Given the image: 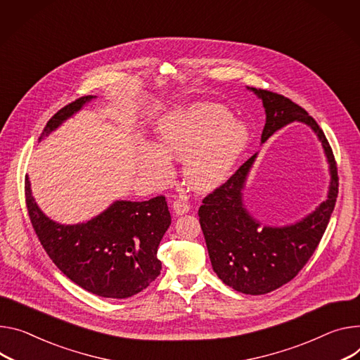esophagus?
<instances>
[{"instance_id": "obj_1", "label": "esophagus", "mask_w": 360, "mask_h": 360, "mask_svg": "<svg viewBox=\"0 0 360 360\" xmlns=\"http://www.w3.org/2000/svg\"><path fill=\"white\" fill-rule=\"evenodd\" d=\"M189 208H191V205H189L185 200L176 198V200L174 201V211H175L176 215H184V214H186V212L189 211Z\"/></svg>"}]
</instances>
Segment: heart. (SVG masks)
Wrapping results in <instances>:
<instances>
[{"label": "heart", "instance_id": "obj_1", "mask_svg": "<svg viewBox=\"0 0 360 360\" xmlns=\"http://www.w3.org/2000/svg\"><path fill=\"white\" fill-rule=\"evenodd\" d=\"M248 143V129L214 105H200L172 115L160 126L153 148L139 160L141 174L155 186L171 182L169 160H185L184 178L198 192L219 186L231 175Z\"/></svg>", "mask_w": 360, "mask_h": 360}]
</instances>
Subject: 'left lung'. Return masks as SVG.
I'll return each instance as SVG.
<instances>
[{"label":"left lung","mask_w":360,"mask_h":360,"mask_svg":"<svg viewBox=\"0 0 360 360\" xmlns=\"http://www.w3.org/2000/svg\"><path fill=\"white\" fill-rule=\"evenodd\" d=\"M251 90L263 99L267 115L261 141L294 120L304 122L321 141L332 174L328 200L303 221L284 228H259L243 205L241 189L255 155L204 197L198 215L214 271L231 288L258 296L287 284L307 264L335 210L339 176L328 139L302 106L270 90Z\"/></svg>","instance_id":"left-lung-1"}]
</instances>
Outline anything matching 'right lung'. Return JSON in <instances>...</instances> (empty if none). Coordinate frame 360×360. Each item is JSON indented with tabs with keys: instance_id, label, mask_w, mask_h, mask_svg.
<instances>
[{
	"instance_id": "1",
	"label": "right lung",
	"mask_w": 360,
	"mask_h": 360,
	"mask_svg": "<svg viewBox=\"0 0 360 360\" xmlns=\"http://www.w3.org/2000/svg\"><path fill=\"white\" fill-rule=\"evenodd\" d=\"M93 96L61 108L46 124L41 139L77 112ZM32 228L53 263L82 288L108 299H127L145 290L159 274V243L171 225L163 195L149 201H117L86 224L60 225L49 219L24 185Z\"/></svg>"
}]
</instances>
